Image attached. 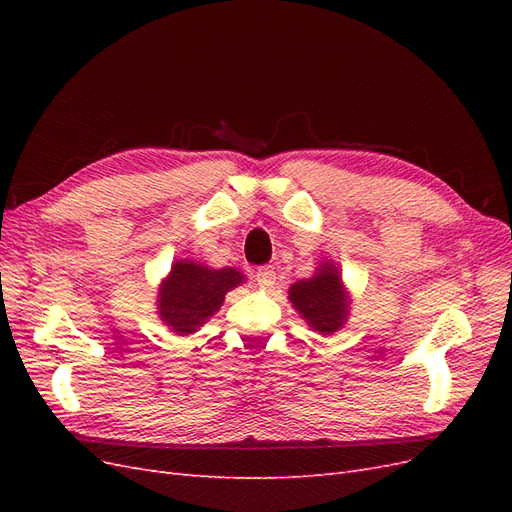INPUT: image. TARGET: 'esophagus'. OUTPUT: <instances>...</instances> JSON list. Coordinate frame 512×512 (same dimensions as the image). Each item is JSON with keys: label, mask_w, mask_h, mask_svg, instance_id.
Here are the masks:
<instances>
[{"label": "esophagus", "mask_w": 512, "mask_h": 512, "mask_svg": "<svg viewBox=\"0 0 512 512\" xmlns=\"http://www.w3.org/2000/svg\"><path fill=\"white\" fill-rule=\"evenodd\" d=\"M256 282L262 286V288H273L275 282H277V273L273 267H260L258 273H256Z\"/></svg>", "instance_id": "esophagus-1"}]
</instances>
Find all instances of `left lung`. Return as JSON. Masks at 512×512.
Here are the masks:
<instances>
[{"mask_svg": "<svg viewBox=\"0 0 512 512\" xmlns=\"http://www.w3.org/2000/svg\"><path fill=\"white\" fill-rule=\"evenodd\" d=\"M288 301L307 322L309 329L320 335H333L344 329L350 318L352 294L335 262L322 260L312 277L290 286Z\"/></svg>", "mask_w": 512, "mask_h": 512, "instance_id": "obj_1", "label": "left lung"}]
</instances>
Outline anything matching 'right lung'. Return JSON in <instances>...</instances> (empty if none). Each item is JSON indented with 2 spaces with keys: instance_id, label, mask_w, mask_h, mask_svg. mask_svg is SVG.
Listing matches in <instances>:
<instances>
[{
  "instance_id": "right-lung-1",
  "label": "right lung",
  "mask_w": 512,
  "mask_h": 512,
  "mask_svg": "<svg viewBox=\"0 0 512 512\" xmlns=\"http://www.w3.org/2000/svg\"><path fill=\"white\" fill-rule=\"evenodd\" d=\"M245 282V275L232 267L213 269L190 258L175 260L158 288V316L170 331L188 337L220 312L230 290Z\"/></svg>"
}]
</instances>
